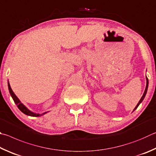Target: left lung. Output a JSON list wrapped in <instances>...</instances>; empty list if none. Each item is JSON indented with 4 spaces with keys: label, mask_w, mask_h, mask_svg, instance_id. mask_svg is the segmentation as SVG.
Returning <instances> with one entry per match:
<instances>
[{
    "label": "left lung",
    "mask_w": 156,
    "mask_h": 156,
    "mask_svg": "<svg viewBox=\"0 0 156 156\" xmlns=\"http://www.w3.org/2000/svg\"><path fill=\"white\" fill-rule=\"evenodd\" d=\"M147 78V86H146V88H145V90H144V94H143V97H141V99H140V100L139 101V102L138 103V104H137V105L136 106V108H134V110H133V111H134L136 108H137L138 107V105L140 104V103L143 101V99H144V97H145V95H146V94H147V88H148V84H149V80H148V78L147 77H146Z\"/></svg>",
    "instance_id": "obj_1"
}]
</instances>
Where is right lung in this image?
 <instances>
[{"instance_id": "right-lung-1", "label": "right lung", "mask_w": 156, "mask_h": 156, "mask_svg": "<svg viewBox=\"0 0 156 156\" xmlns=\"http://www.w3.org/2000/svg\"><path fill=\"white\" fill-rule=\"evenodd\" d=\"M8 88H9V92H10V94L11 96H12V99L13 100V101L15 102V103L16 104V105H17V107L18 108L19 110H20L22 112H23L24 114H27V115L28 116H42L43 115V114H44L45 113H44L42 114H35L34 112H32L29 111L28 109H27L25 106H24L23 103H22L20 100L18 99V98L16 96V94H14V92H13V90H12V88H11L10 87V85H9V81H8Z\"/></svg>"}]
</instances>
